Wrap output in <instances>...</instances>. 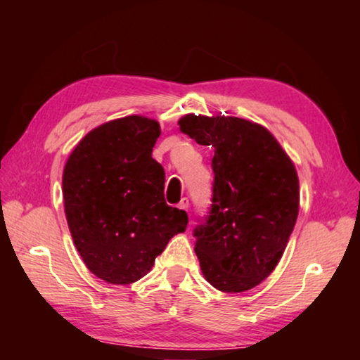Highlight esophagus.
Returning a JSON list of instances; mask_svg holds the SVG:
<instances>
[{"instance_id": "1", "label": "esophagus", "mask_w": 360, "mask_h": 360, "mask_svg": "<svg viewBox=\"0 0 360 360\" xmlns=\"http://www.w3.org/2000/svg\"><path fill=\"white\" fill-rule=\"evenodd\" d=\"M178 208L182 210V211H187L188 210V200L187 198H182L181 202H179V205H178Z\"/></svg>"}]
</instances>
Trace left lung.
<instances>
[{"instance_id":"8db88e82","label":"left lung","mask_w":360,"mask_h":360,"mask_svg":"<svg viewBox=\"0 0 360 360\" xmlns=\"http://www.w3.org/2000/svg\"><path fill=\"white\" fill-rule=\"evenodd\" d=\"M178 124L214 148L211 211L193 230L203 276L222 292L252 289L275 270L294 230L300 203L294 162L251 120L186 114Z\"/></svg>"}]
</instances>
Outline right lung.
Wrapping results in <instances>:
<instances>
[{
    "label": "right lung",
    "instance_id": "right-lung-1",
    "mask_svg": "<svg viewBox=\"0 0 360 360\" xmlns=\"http://www.w3.org/2000/svg\"><path fill=\"white\" fill-rule=\"evenodd\" d=\"M160 125L127 115L90 130L63 169V202L85 266L109 284L148 275L157 255L186 230L187 212L163 197L165 172L152 158Z\"/></svg>",
    "mask_w": 360,
    "mask_h": 360
}]
</instances>
